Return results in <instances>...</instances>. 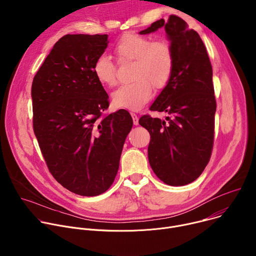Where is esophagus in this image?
Here are the masks:
<instances>
[{"mask_svg": "<svg viewBox=\"0 0 256 256\" xmlns=\"http://www.w3.org/2000/svg\"><path fill=\"white\" fill-rule=\"evenodd\" d=\"M130 116H132V118L134 124V126H138V116H136V114H130Z\"/></svg>", "mask_w": 256, "mask_h": 256, "instance_id": "1", "label": "esophagus"}]
</instances>
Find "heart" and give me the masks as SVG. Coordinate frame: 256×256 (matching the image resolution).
Segmentation results:
<instances>
[{"label":"heart","instance_id":"b5f03b06","mask_svg":"<svg viewBox=\"0 0 256 256\" xmlns=\"http://www.w3.org/2000/svg\"><path fill=\"white\" fill-rule=\"evenodd\" d=\"M114 54L120 62H134L132 80L120 86L112 94L114 107L138 110L152 96L155 89H163L171 79L174 56L171 46L165 40H156L149 36L126 33L114 46ZM93 75L103 86L116 83V68L108 56H97L93 64Z\"/></svg>","mask_w":256,"mask_h":256}]
</instances>
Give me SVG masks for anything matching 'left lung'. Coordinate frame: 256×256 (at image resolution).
Instances as JSON below:
<instances>
[{"mask_svg": "<svg viewBox=\"0 0 256 256\" xmlns=\"http://www.w3.org/2000/svg\"><path fill=\"white\" fill-rule=\"evenodd\" d=\"M165 28L174 56L170 81L150 109L165 120L144 116L138 124L151 134L149 163L164 184L181 186L194 181L208 165L214 142L216 99L212 68L200 35L181 18L157 20L144 35Z\"/></svg>", "mask_w": 256, "mask_h": 256, "instance_id": "left-lung-1", "label": "left lung"}]
</instances>
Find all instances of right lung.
Here are the masks:
<instances>
[{
  "mask_svg": "<svg viewBox=\"0 0 256 256\" xmlns=\"http://www.w3.org/2000/svg\"><path fill=\"white\" fill-rule=\"evenodd\" d=\"M107 38V34L62 36L31 87L33 130L46 165L58 184L84 196L110 188L132 128L126 110L102 116L108 95L92 68Z\"/></svg>",
  "mask_w": 256,
  "mask_h": 256,
  "instance_id": "add662e5",
  "label": "right lung"
}]
</instances>
